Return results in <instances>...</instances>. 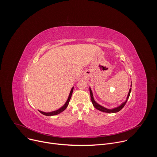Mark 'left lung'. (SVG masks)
Returning <instances> with one entry per match:
<instances>
[{
    "label": "left lung",
    "instance_id": "8db88e82",
    "mask_svg": "<svg viewBox=\"0 0 157 157\" xmlns=\"http://www.w3.org/2000/svg\"><path fill=\"white\" fill-rule=\"evenodd\" d=\"M131 84H132V82H131ZM130 86L132 87V84H131ZM89 91H90L91 99L92 103H93L94 107L96 109H97L98 110H100V111H101V112H104V113H117V112L120 111V110L124 107V105H125V104H126V102H127V100H128V98H129V96H130V94L131 88L129 89V91H128V95H127V99H126L125 101L124 102H123L121 105H120L119 106H118V107H115V108H113V109H107V108H105V107H104L101 105L100 104H99L98 103H97V102L95 101V100H94V97H93V92H92V91H91V87H89Z\"/></svg>",
    "mask_w": 157,
    "mask_h": 157
}]
</instances>
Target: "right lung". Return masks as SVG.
Wrapping results in <instances>:
<instances>
[{
  "label": "right lung",
  "mask_w": 157,
  "mask_h": 157,
  "mask_svg": "<svg viewBox=\"0 0 157 157\" xmlns=\"http://www.w3.org/2000/svg\"><path fill=\"white\" fill-rule=\"evenodd\" d=\"M73 89H74V87H73L71 88V90L70 93V94H69V96H68V99H67L66 102H65V104L61 107L59 108V109L56 110H55V111H52V112H50V113H45V112H43V111H41V110H39V112L40 113H41L42 114L44 115V116H55V115H57V114H60L61 113H62V112L63 110H64L66 107H68V104H69V102H70V101L71 99V96H72V94H73Z\"/></svg>",
  "instance_id": "right-lung-1"
}]
</instances>
